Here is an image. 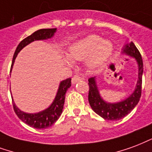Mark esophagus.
<instances>
[{"label": "esophagus", "instance_id": "esophagus-1", "mask_svg": "<svg viewBox=\"0 0 152 152\" xmlns=\"http://www.w3.org/2000/svg\"><path fill=\"white\" fill-rule=\"evenodd\" d=\"M83 80V78L80 77V76H77V75H76V76H73L72 79V85H75L77 82L80 81V80Z\"/></svg>", "mask_w": 152, "mask_h": 152}]
</instances>
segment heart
Wrapping results in <instances>:
<instances>
[{
  "label": "heart",
  "mask_w": 152,
  "mask_h": 152,
  "mask_svg": "<svg viewBox=\"0 0 152 152\" xmlns=\"http://www.w3.org/2000/svg\"><path fill=\"white\" fill-rule=\"evenodd\" d=\"M69 55L62 56L63 61L72 65L74 60L85 59V65L89 70H95L104 64L113 50L111 40L103 39L97 34H90L74 42L68 48Z\"/></svg>",
  "instance_id": "b5f03b06"
}]
</instances>
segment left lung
I'll return each instance as SVG.
<instances>
[{"label": "left lung", "instance_id": "8db88e82", "mask_svg": "<svg viewBox=\"0 0 152 152\" xmlns=\"http://www.w3.org/2000/svg\"><path fill=\"white\" fill-rule=\"evenodd\" d=\"M122 54L134 58L138 65V80L135 88L127 97L117 102H107L101 96L96 83V76L88 79V102L92 110L99 116L110 121H117L126 116L139 103L141 96L143 73V64L141 55L133 42L124 45L122 49Z\"/></svg>", "mask_w": 152, "mask_h": 152}]
</instances>
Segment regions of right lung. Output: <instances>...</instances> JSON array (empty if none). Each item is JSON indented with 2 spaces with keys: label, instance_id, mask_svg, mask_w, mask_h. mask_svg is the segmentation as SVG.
<instances>
[{
  "label": "right lung",
  "instance_id": "1",
  "mask_svg": "<svg viewBox=\"0 0 152 152\" xmlns=\"http://www.w3.org/2000/svg\"><path fill=\"white\" fill-rule=\"evenodd\" d=\"M56 30H57L56 28L41 29V30L34 32L31 35L28 36L26 39H23L17 47L15 52L13 54V61H12V65H11V68H10V73L13 69L16 57L18 56L19 52L26 46H27L34 41L48 40V39H52L55 34L56 33ZM71 80H72L71 78H67V79L62 80L59 83L58 90H57V93H56V95L52 103L47 109H45L40 112H38V113H30L22 111L13 102V99L12 98L13 109H14V111L18 117L26 124H27L31 127L35 128V129H46V128L50 127L51 125H53L58 120L63 112L64 104L65 101V94H66L67 89L71 87Z\"/></svg>",
  "mask_w": 152,
  "mask_h": 152
}]
</instances>
